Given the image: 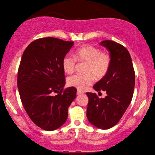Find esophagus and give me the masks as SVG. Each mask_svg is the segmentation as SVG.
<instances>
[{"instance_id": "1", "label": "esophagus", "mask_w": 155, "mask_h": 155, "mask_svg": "<svg viewBox=\"0 0 155 155\" xmlns=\"http://www.w3.org/2000/svg\"><path fill=\"white\" fill-rule=\"evenodd\" d=\"M83 94V91H81L80 90H77V95H81V94Z\"/></svg>"}]
</instances>
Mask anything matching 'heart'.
<instances>
[{
  "label": "heart",
  "instance_id": "1",
  "mask_svg": "<svg viewBox=\"0 0 155 155\" xmlns=\"http://www.w3.org/2000/svg\"><path fill=\"white\" fill-rule=\"evenodd\" d=\"M75 57L67 54L62 59V68L68 74L74 72L77 60L87 64L84 75L74 74L68 78V84L70 87L78 90H85L94 83V77L101 79L109 72L111 66V57L107 52L90 45L80 47L75 53Z\"/></svg>",
  "mask_w": 155,
  "mask_h": 155
}]
</instances>
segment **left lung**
Instances as JSON below:
<instances>
[{"label": "left lung", "mask_w": 155, "mask_h": 155, "mask_svg": "<svg viewBox=\"0 0 155 155\" xmlns=\"http://www.w3.org/2000/svg\"><path fill=\"white\" fill-rule=\"evenodd\" d=\"M100 44L109 51L111 66L107 74L93 88L98 93L106 91L107 96L99 98L95 93L87 92V117L96 127L109 129L120 121L129 106L135 75L130 53L124 46L111 40H104Z\"/></svg>", "instance_id": "obj_1"}]
</instances>
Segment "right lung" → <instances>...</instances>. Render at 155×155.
<instances>
[{"instance_id": "1", "label": "right lung", "mask_w": 155, "mask_h": 155, "mask_svg": "<svg viewBox=\"0 0 155 155\" xmlns=\"http://www.w3.org/2000/svg\"><path fill=\"white\" fill-rule=\"evenodd\" d=\"M73 45V41L58 38H40L27 47L21 59L17 82L21 101L31 120L45 130L64 124L77 96L75 87L64 90L62 59Z\"/></svg>"}]
</instances>
